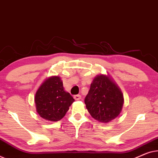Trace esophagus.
<instances>
[{
    "label": "esophagus",
    "instance_id": "obj_1",
    "mask_svg": "<svg viewBox=\"0 0 158 158\" xmlns=\"http://www.w3.org/2000/svg\"><path fill=\"white\" fill-rule=\"evenodd\" d=\"M74 98L75 100H80V99H81V97L80 96L79 94H77V95H74Z\"/></svg>",
    "mask_w": 158,
    "mask_h": 158
}]
</instances>
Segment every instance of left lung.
Wrapping results in <instances>:
<instances>
[{
    "label": "left lung",
    "instance_id": "1",
    "mask_svg": "<svg viewBox=\"0 0 158 158\" xmlns=\"http://www.w3.org/2000/svg\"><path fill=\"white\" fill-rule=\"evenodd\" d=\"M91 116L102 123H107L116 118L123 108V93L110 77L98 75L91 84L84 99Z\"/></svg>",
    "mask_w": 158,
    "mask_h": 158
}]
</instances>
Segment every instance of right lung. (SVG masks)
I'll list each match as a JSON object with an SVG mask.
<instances>
[{
	"label": "right lung",
	"instance_id": "right-lung-1",
	"mask_svg": "<svg viewBox=\"0 0 158 158\" xmlns=\"http://www.w3.org/2000/svg\"><path fill=\"white\" fill-rule=\"evenodd\" d=\"M74 101L72 95L64 91L63 82L58 76L46 79L35 96L37 112L42 118L52 122L63 118Z\"/></svg>",
	"mask_w": 158,
	"mask_h": 158
}]
</instances>
